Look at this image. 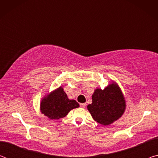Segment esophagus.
<instances>
[{
	"label": "esophagus",
	"instance_id": "1",
	"mask_svg": "<svg viewBox=\"0 0 158 158\" xmlns=\"http://www.w3.org/2000/svg\"><path fill=\"white\" fill-rule=\"evenodd\" d=\"M85 105H86V104H85V103H81V104H80V106H81V107H82V108H84Z\"/></svg>",
	"mask_w": 158,
	"mask_h": 158
}]
</instances>
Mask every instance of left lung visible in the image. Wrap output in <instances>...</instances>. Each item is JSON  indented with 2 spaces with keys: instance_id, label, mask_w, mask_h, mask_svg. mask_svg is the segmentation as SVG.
Masks as SVG:
<instances>
[{
  "instance_id": "left-lung-1",
  "label": "left lung",
  "mask_w": 158,
  "mask_h": 158,
  "mask_svg": "<svg viewBox=\"0 0 158 158\" xmlns=\"http://www.w3.org/2000/svg\"><path fill=\"white\" fill-rule=\"evenodd\" d=\"M93 102L87 106L93 118L99 123L108 125L124 113L125 101L118 85L109 84L104 90L98 89L92 95Z\"/></svg>"
}]
</instances>
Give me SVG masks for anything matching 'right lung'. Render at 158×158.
Listing matches in <instances>:
<instances>
[{
  "instance_id": "obj_1",
  "label": "right lung",
  "mask_w": 158,
  "mask_h": 158,
  "mask_svg": "<svg viewBox=\"0 0 158 158\" xmlns=\"http://www.w3.org/2000/svg\"><path fill=\"white\" fill-rule=\"evenodd\" d=\"M79 106V103L74 100H69L63 88L59 87L42 99L40 110L50 119L58 120L65 117L70 110Z\"/></svg>"
}]
</instances>
